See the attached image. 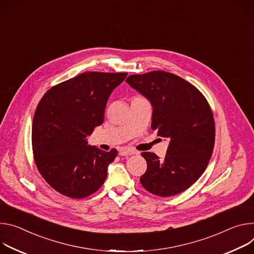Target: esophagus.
<instances>
[{"label": "esophagus", "mask_w": 254, "mask_h": 254, "mask_svg": "<svg viewBox=\"0 0 254 254\" xmlns=\"http://www.w3.org/2000/svg\"><path fill=\"white\" fill-rule=\"evenodd\" d=\"M135 153H136V151L134 149H130V148H122L119 151V154L122 156H129V155H132Z\"/></svg>", "instance_id": "obj_1"}]
</instances>
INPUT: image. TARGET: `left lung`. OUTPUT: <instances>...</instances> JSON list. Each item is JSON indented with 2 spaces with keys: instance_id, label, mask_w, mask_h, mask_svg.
<instances>
[{
  "instance_id": "left-lung-1",
  "label": "left lung",
  "mask_w": 254,
  "mask_h": 254,
  "mask_svg": "<svg viewBox=\"0 0 254 254\" xmlns=\"http://www.w3.org/2000/svg\"><path fill=\"white\" fill-rule=\"evenodd\" d=\"M126 81L151 103L152 130L170 139L163 159L141 153L147 170L140 183L159 196L178 194L198 181L212 156L215 122L210 105L191 83L171 72L132 74Z\"/></svg>"
}]
</instances>
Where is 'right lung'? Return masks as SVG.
Wrapping results in <instances>:
<instances>
[{"label":"right lung","instance_id":"right-lung-1","mask_svg":"<svg viewBox=\"0 0 254 254\" xmlns=\"http://www.w3.org/2000/svg\"><path fill=\"white\" fill-rule=\"evenodd\" d=\"M127 72L88 71L49 89L32 124L35 164L46 183L71 199L87 198L107 178L118 151L88 145L87 136L103 124L108 99Z\"/></svg>","mask_w":254,"mask_h":254}]
</instances>
